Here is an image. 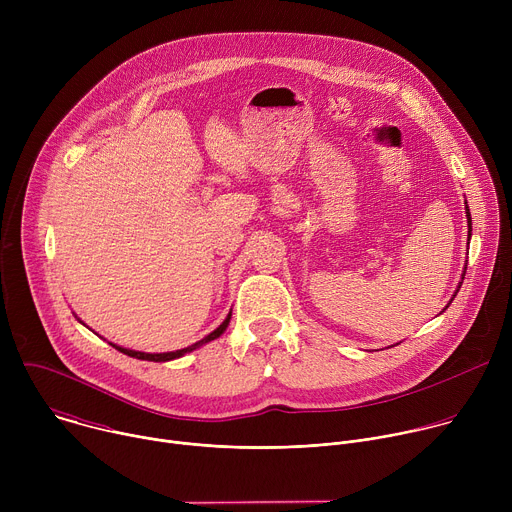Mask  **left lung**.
<instances>
[{
  "label": "left lung",
  "mask_w": 512,
  "mask_h": 512,
  "mask_svg": "<svg viewBox=\"0 0 512 512\" xmlns=\"http://www.w3.org/2000/svg\"><path fill=\"white\" fill-rule=\"evenodd\" d=\"M466 208H468V206H466ZM466 216H468V223H470V210L466 212ZM468 233H470V231H468ZM456 294H458V291H456Z\"/></svg>",
  "instance_id": "left-lung-1"
}]
</instances>
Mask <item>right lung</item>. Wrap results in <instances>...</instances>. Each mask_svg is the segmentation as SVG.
I'll list each match as a JSON object with an SVG mask.
<instances>
[{
  "label": "right lung",
  "instance_id": "right-lung-1",
  "mask_svg": "<svg viewBox=\"0 0 512 512\" xmlns=\"http://www.w3.org/2000/svg\"><path fill=\"white\" fill-rule=\"evenodd\" d=\"M229 322H231V312H229V316L225 318V322L218 326L214 332H210L208 336H204L202 340H198V342H194L192 346H186V348H182V350H174V352H154V354H150V352H139V350H129V348H123V346H117V344H113V342H109L113 348H117L119 352H123V354H127V356H133V358H139V360H152V362H166V360H174V358H180V356H184L186 352H192V350H196V348H200L202 344H206V342H210V340H214V338H218L221 336L225 330H227V326H229Z\"/></svg>",
  "mask_w": 512,
  "mask_h": 512
}]
</instances>
